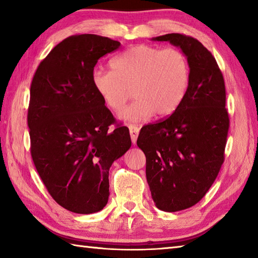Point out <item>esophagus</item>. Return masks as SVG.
<instances>
[{
    "instance_id": "esophagus-1",
    "label": "esophagus",
    "mask_w": 258,
    "mask_h": 258,
    "mask_svg": "<svg viewBox=\"0 0 258 258\" xmlns=\"http://www.w3.org/2000/svg\"><path fill=\"white\" fill-rule=\"evenodd\" d=\"M130 128V134H131V140H132V143L135 144L136 143V140H138V136H139V132H140V128L138 127L136 125H132L131 124L128 126Z\"/></svg>"
}]
</instances>
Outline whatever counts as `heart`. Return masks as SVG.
<instances>
[{"instance_id": "obj_1", "label": "heart", "mask_w": 258, "mask_h": 258, "mask_svg": "<svg viewBox=\"0 0 258 258\" xmlns=\"http://www.w3.org/2000/svg\"><path fill=\"white\" fill-rule=\"evenodd\" d=\"M112 70L95 69L92 83L108 108L126 122H142L153 114L165 117L180 106L189 84V64L177 48L135 45L111 61ZM134 93H132V90Z\"/></svg>"}]
</instances>
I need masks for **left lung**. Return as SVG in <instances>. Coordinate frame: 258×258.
<instances>
[{
  "instance_id": "8db88e82",
  "label": "left lung",
  "mask_w": 258,
  "mask_h": 258,
  "mask_svg": "<svg viewBox=\"0 0 258 258\" xmlns=\"http://www.w3.org/2000/svg\"><path fill=\"white\" fill-rule=\"evenodd\" d=\"M179 47L189 64V84L171 116L142 127L138 146L146 156V179L158 210L178 212L199 203L224 162L229 118L225 83L212 53L194 37H153Z\"/></svg>"
}]
</instances>
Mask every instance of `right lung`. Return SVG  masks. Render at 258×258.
<instances>
[{"label":"right lung","instance_id":"obj_1","mask_svg":"<svg viewBox=\"0 0 258 258\" xmlns=\"http://www.w3.org/2000/svg\"><path fill=\"white\" fill-rule=\"evenodd\" d=\"M120 43L95 34L65 38L38 65L31 84L27 125L31 155L58 205L92 214L107 204L108 171L132 145L94 89L98 58Z\"/></svg>","mask_w":258,"mask_h":258}]
</instances>
